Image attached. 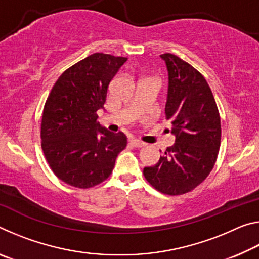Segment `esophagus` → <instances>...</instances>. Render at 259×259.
Listing matches in <instances>:
<instances>
[{
  "instance_id": "34e87169",
  "label": "esophagus",
  "mask_w": 259,
  "mask_h": 259,
  "mask_svg": "<svg viewBox=\"0 0 259 259\" xmlns=\"http://www.w3.org/2000/svg\"><path fill=\"white\" fill-rule=\"evenodd\" d=\"M130 143H131V145H133L136 148H142V147L146 145L145 143L142 142V140H138V139H133Z\"/></svg>"
}]
</instances>
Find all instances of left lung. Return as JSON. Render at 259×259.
Instances as JSON below:
<instances>
[{
  "mask_svg": "<svg viewBox=\"0 0 259 259\" xmlns=\"http://www.w3.org/2000/svg\"><path fill=\"white\" fill-rule=\"evenodd\" d=\"M169 73L165 119L175 144L144 176L163 194L182 195L199 186L216 163L221 147V116L202 74L172 54H163Z\"/></svg>",
  "mask_w": 259,
  "mask_h": 259,
  "instance_id": "1",
  "label": "left lung"
}]
</instances>
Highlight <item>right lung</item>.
Segmentation results:
<instances>
[{
    "label": "right lung",
    "instance_id": "add662e5",
    "mask_svg": "<svg viewBox=\"0 0 259 259\" xmlns=\"http://www.w3.org/2000/svg\"><path fill=\"white\" fill-rule=\"evenodd\" d=\"M125 57L93 54L67 68L52 87L41 122V146L57 177L77 188H90L111 176L123 133L102 128L97 111L106 103L109 83Z\"/></svg>",
    "mask_w": 259,
    "mask_h": 259
}]
</instances>
